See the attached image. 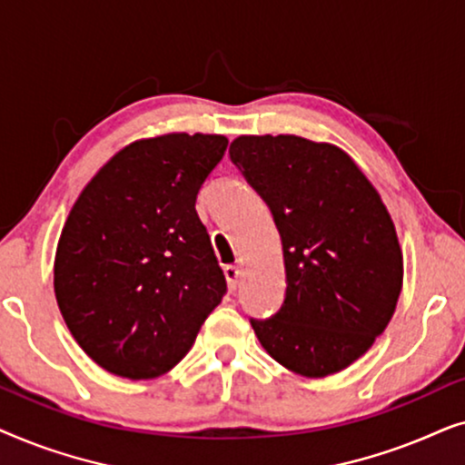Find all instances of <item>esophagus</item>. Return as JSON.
Instances as JSON below:
<instances>
[{
  "label": "esophagus",
  "mask_w": 465,
  "mask_h": 465,
  "mask_svg": "<svg viewBox=\"0 0 465 465\" xmlns=\"http://www.w3.org/2000/svg\"><path fill=\"white\" fill-rule=\"evenodd\" d=\"M224 275H226V282L231 285V290H237L239 285V277H241V269L237 264H226L224 266Z\"/></svg>",
  "instance_id": "1"
}]
</instances>
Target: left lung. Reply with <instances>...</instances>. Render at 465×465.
I'll list each match as a JSON object with an SVG mask.
<instances>
[{
  "instance_id": "left-lung-1",
  "label": "left lung",
  "mask_w": 465,
  "mask_h": 465,
  "mask_svg": "<svg viewBox=\"0 0 465 465\" xmlns=\"http://www.w3.org/2000/svg\"><path fill=\"white\" fill-rule=\"evenodd\" d=\"M228 152L271 207L283 247L285 301L252 320L260 345L301 377L345 371L383 334L402 292V250L381 194L326 142L241 135Z\"/></svg>"
}]
</instances>
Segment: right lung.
Segmentation results:
<instances>
[{"instance_id": "right-lung-1", "label": "right lung", "mask_w": 465, "mask_h": 465, "mask_svg": "<svg viewBox=\"0 0 465 465\" xmlns=\"http://www.w3.org/2000/svg\"><path fill=\"white\" fill-rule=\"evenodd\" d=\"M224 135L167 133L116 152L61 231L54 296L75 342L116 377L156 379L180 364L226 279L196 194Z\"/></svg>"}]
</instances>
